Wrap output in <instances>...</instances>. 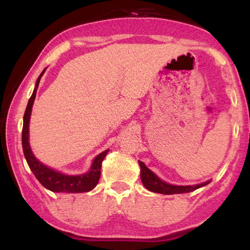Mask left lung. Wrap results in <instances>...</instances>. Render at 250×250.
Returning <instances> with one entry per match:
<instances>
[{
	"instance_id": "left-lung-1",
	"label": "left lung",
	"mask_w": 250,
	"mask_h": 250,
	"mask_svg": "<svg viewBox=\"0 0 250 250\" xmlns=\"http://www.w3.org/2000/svg\"><path fill=\"white\" fill-rule=\"evenodd\" d=\"M139 164H140V167H141V180H142L143 185H145L149 191L154 192V193L167 194V195H171V194L189 193L202 188V186H205L208 183H210V181H207L205 183L188 185V186L171 185V184L166 183V182H163L162 180H160L153 172L150 171L149 168L146 167V164L143 163L142 161H139Z\"/></svg>"
}]
</instances>
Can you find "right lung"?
<instances>
[{"label":"right lung","mask_w":250,"mask_h":250,"mask_svg":"<svg viewBox=\"0 0 250 250\" xmlns=\"http://www.w3.org/2000/svg\"><path fill=\"white\" fill-rule=\"evenodd\" d=\"M43 73L40 75L37 78L35 89L33 91V95L28 100L26 110L24 113V124H23V130H22V146H23V152L25 155V159L27 161V164L29 168H31L34 175L36 179L40 181V183L52 192H64V193H82V192H89L95 188L98 183L100 177V170H101V163L107 155L109 150H105L103 153H100L92 162V166L90 168V172L86 173L83 175H65L62 173L56 172L45 167L43 163H41L37 160L31 151V146L28 143V125H29V117H31L32 107L34 104V99L36 96L37 87L40 84L41 77L43 76Z\"/></svg>","instance_id":"1"}]
</instances>
